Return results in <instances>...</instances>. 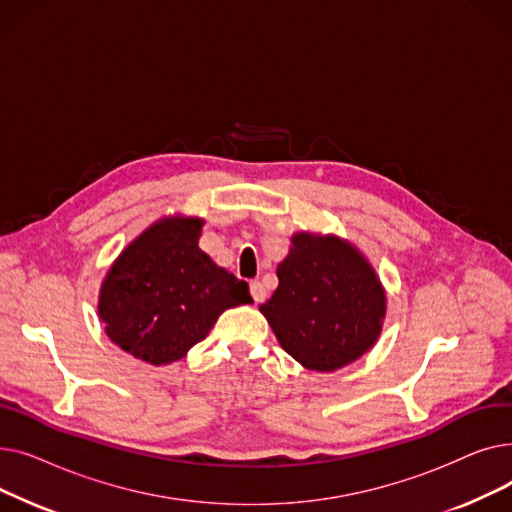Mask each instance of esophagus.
<instances>
[{
	"label": "esophagus",
	"instance_id": "obj_1",
	"mask_svg": "<svg viewBox=\"0 0 512 512\" xmlns=\"http://www.w3.org/2000/svg\"><path fill=\"white\" fill-rule=\"evenodd\" d=\"M249 288H251V297H253L255 303H261L265 299V288H263V284L259 280H253L249 284Z\"/></svg>",
	"mask_w": 512,
	"mask_h": 512
}]
</instances>
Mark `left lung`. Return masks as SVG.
Masks as SVG:
<instances>
[{
  "label": "left lung",
  "instance_id": "left-lung-1",
  "mask_svg": "<svg viewBox=\"0 0 512 512\" xmlns=\"http://www.w3.org/2000/svg\"><path fill=\"white\" fill-rule=\"evenodd\" d=\"M259 311L284 351L313 371H336L378 342L386 292L371 263L334 234L297 232Z\"/></svg>",
  "mask_w": 512,
  "mask_h": 512
}]
</instances>
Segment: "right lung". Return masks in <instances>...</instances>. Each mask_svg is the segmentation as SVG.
<instances>
[{"instance_id": "right-lung-1", "label": "right lung", "mask_w": 512, "mask_h": 512, "mask_svg": "<svg viewBox=\"0 0 512 512\" xmlns=\"http://www.w3.org/2000/svg\"><path fill=\"white\" fill-rule=\"evenodd\" d=\"M203 220L172 215L120 253L99 292L105 334L151 365L182 359L218 317L253 303L249 284L199 249Z\"/></svg>"}]
</instances>
